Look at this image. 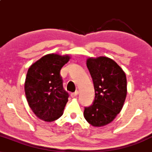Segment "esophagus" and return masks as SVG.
Instances as JSON below:
<instances>
[{
	"instance_id": "esophagus-1",
	"label": "esophagus",
	"mask_w": 152,
	"mask_h": 152,
	"mask_svg": "<svg viewBox=\"0 0 152 152\" xmlns=\"http://www.w3.org/2000/svg\"><path fill=\"white\" fill-rule=\"evenodd\" d=\"M78 94H79V92H78V91H76L75 92L72 93V94H71V97H72V98H73V97H75V96H77L78 95Z\"/></svg>"
}]
</instances>
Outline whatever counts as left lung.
<instances>
[{"label": "left lung", "instance_id": "1", "mask_svg": "<svg viewBox=\"0 0 152 152\" xmlns=\"http://www.w3.org/2000/svg\"><path fill=\"white\" fill-rule=\"evenodd\" d=\"M86 64L94 83L95 98L92 105L85 107L83 116L93 126H103L122 110L127 94L126 76L109 58H89Z\"/></svg>", "mask_w": 152, "mask_h": 152}]
</instances>
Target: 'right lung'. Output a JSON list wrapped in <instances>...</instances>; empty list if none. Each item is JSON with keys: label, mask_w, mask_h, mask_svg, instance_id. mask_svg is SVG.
Wrapping results in <instances>:
<instances>
[{"label": "right lung", "mask_w": 152, "mask_h": 152, "mask_svg": "<svg viewBox=\"0 0 152 152\" xmlns=\"http://www.w3.org/2000/svg\"><path fill=\"white\" fill-rule=\"evenodd\" d=\"M70 58L68 55L50 53L28 70L24 83L28 103L37 118L45 122L60 118L68 101L69 94L63 89L60 73Z\"/></svg>", "instance_id": "obj_1"}]
</instances>
